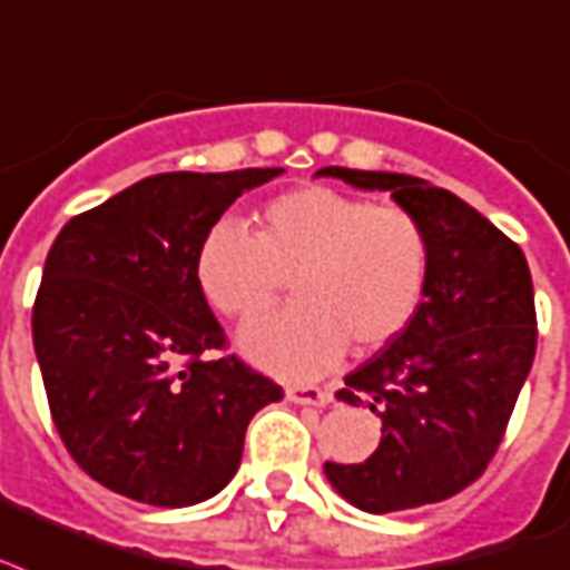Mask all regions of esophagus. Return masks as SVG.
Returning a JSON list of instances; mask_svg holds the SVG:
<instances>
[{
	"label": "esophagus",
	"instance_id": "esophagus-1",
	"mask_svg": "<svg viewBox=\"0 0 570 570\" xmlns=\"http://www.w3.org/2000/svg\"><path fill=\"white\" fill-rule=\"evenodd\" d=\"M332 391L314 389V385H286V401L302 403V406H325L332 403Z\"/></svg>",
	"mask_w": 570,
	"mask_h": 570
}]
</instances>
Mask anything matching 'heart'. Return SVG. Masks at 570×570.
Masks as SVG:
<instances>
[{"instance_id": "heart-1", "label": "heart", "mask_w": 570, "mask_h": 570, "mask_svg": "<svg viewBox=\"0 0 570 570\" xmlns=\"http://www.w3.org/2000/svg\"><path fill=\"white\" fill-rule=\"evenodd\" d=\"M293 274L298 304L250 323L238 343L263 371L314 380L350 343L371 353L412 323L430 277L428 229L401 206L304 185L268 199L259 236L220 220L199 242V289L236 320L268 311Z\"/></svg>"}]
</instances>
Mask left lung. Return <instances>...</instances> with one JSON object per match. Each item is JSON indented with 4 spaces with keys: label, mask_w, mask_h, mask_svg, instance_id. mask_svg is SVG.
I'll return each mask as SVG.
<instances>
[{
    "label": "left lung",
    "mask_w": 570,
    "mask_h": 570,
    "mask_svg": "<svg viewBox=\"0 0 570 570\" xmlns=\"http://www.w3.org/2000/svg\"><path fill=\"white\" fill-rule=\"evenodd\" d=\"M362 190H389L430 238L419 314L346 376L337 401L382 419L364 463H325V478L367 514L410 511L469 488L497 454L535 358V293L527 256L451 190L403 173L325 167Z\"/></svg>",
    "instance_id": "8db88e82"
}]
</instances>
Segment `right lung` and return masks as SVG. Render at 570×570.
<instances>
[{"label": "right lung", "instance_id": "obj_1", "mask_svg": "<svg viewBox=\"0 0 570 570\" xmlns=\"http://www.w3.org/2000/svg\"><path fill=\"white\" fill-rule=\"evenodd\" d=\"M284 169L160 173L71 217L32 311L53 424L112 493L185 508L227 488L256 412L281 385L236 355L197 281L208 229Z\"/></svg>", "mask_w": 570, "mask_h": 570}]
</instances>
